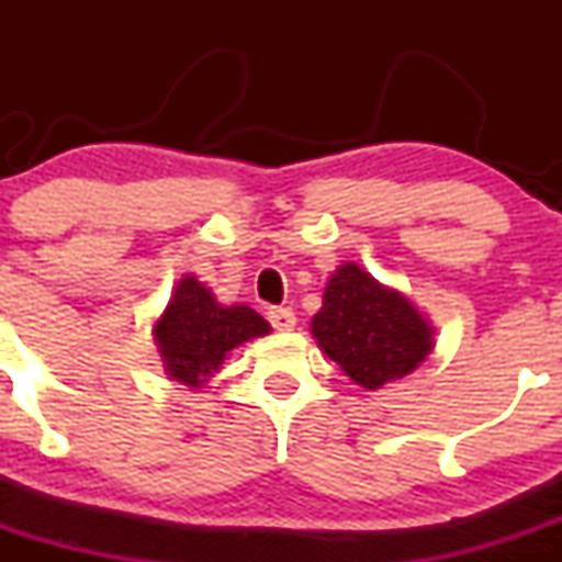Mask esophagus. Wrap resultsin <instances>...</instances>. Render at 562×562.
Wrapping results in <instances>:
<instances>
[{
	"label": "esophagus",
	"mask_w": 562,
	"mask_h": 562,
	"mask_svg": "<svg viewBox=\"0 0 562 562\" xmlns=\"http://www.w3.org/2000/svg\"><path fill=\"white\" fill-rule=\"evenodd\" d=\"M269 321L277 331H293V326H296V315H293L291 307L269 310Z\"/></svg>",
	"instance_id": "34e87169"
}]
</instances>
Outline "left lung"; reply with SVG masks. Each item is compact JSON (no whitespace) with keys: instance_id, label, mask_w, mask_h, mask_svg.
Instances as JSON below:
<instances>
[{"instance_id":"8db88e82","label":"left lung","mask_w":562,"mask_h":562,"mask_svg":"<svg viewBox=\"0 0 562 562\" xmlns=\"http://www.w3.org/2000/svg\"><path fill=\"white\" fill-rule=\"evenodd\" d=\"M310 331L356 386L370 391L411 375L435 348L427 315L353 260L328 277Z\"/></svg>"}]
</instances>
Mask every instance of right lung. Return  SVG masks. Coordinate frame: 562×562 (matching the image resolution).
Segmentation results:
<instances>
[{
	"label": "right lung",
	"instance_id": "add662e5",
	"mask_svg": "<svg viewBox=\"0 0 562 562\" xmlns=\"http://www.w3.org/2000/svg\"><path fill=\"white\" fill-rule=\"evenodd\" d=\"M271 331L247 304H220L195 274L176 282L166 310L151 326L162 367L171 381L198 391L223 367L231 350Z\"/></svg>",
	"mask_w": 562,
	"mask_h": 562
}]
</instances>
